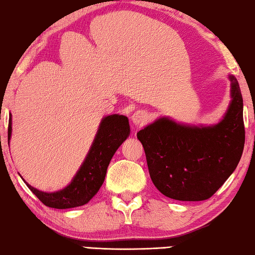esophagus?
<instances>
[{
	"label": "esophagus",
	"instance_id": "1",
	"mask_svg": "<svg viewBox=\"0 0 255 255\" xmlns=\"http://www.w3.org/2000/svg\"><path fill=\"white\" fill-rule=\"evenodd\" d=\"M132 123H133L135 127H142L148 122V114L145 113L144 110L135 111V113L132 115L131 117Z\"/></svg>",
	"mask_w": 255,
	"mask_h": 255
}]
</instances>
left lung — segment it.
Returning <instances> with one entry per match:
<instances>
[{
  "label": "left lung",
  "mask_w": 255,
  "mask_h": 255,
  "mask_svg": "<svg viewBox=\"0 0 255 255\" xmlns=\"http://www.w3.org/2000/svg\"><path fill=\"white\" fill-rule=\"evenodd\" d=\"M231 103L211 127L156 120L137 133L146 154L149 176L160 193L177 201H204L237 168L245 144L243 96L233 75Z\"/></svg>",
  "instance_id": "obj_1"
}]
</instances>
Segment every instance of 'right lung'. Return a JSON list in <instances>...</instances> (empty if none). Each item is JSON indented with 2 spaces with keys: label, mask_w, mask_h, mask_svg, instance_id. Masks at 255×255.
<instances>
[{
  "label": "right lung",
  "mask_w": 255,
  "mask_h": 255,
  "mask_svg": "<svg viewBox=\"0 0 255 255\" xmlns=\"http://www.w3.org/2000/svg\"><path fill=\"white\" fill-rule=\"evenodd\" d=\"M11 130L10 115L8 141L11 137ZM128 134L130 125L128 117L116 114L104 117L85 161L67 187L54 193H45L31 187L25 181L24 182L46 207L69 209L85 205L95 196L103 184L111 158Z\"/></svg>",
  "instance_id": "obj_1"
}]
</instances>
